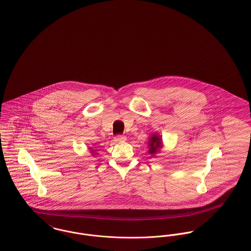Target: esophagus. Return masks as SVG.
<instances>
[{
	"label": "esophagus",
	"instance_id": "esophagus-1",
	"mask_svg": "<svg viewBox=\"0 0 251 251\" xmlns=\"http://www.w3.org/2000/svg\"><path fill=\"white\" fill-rule=\"evenodd\" d=\"M126 140V137L123 136V135H118L114 138V141L116 143H121V142H125Z\"/></svg>",
	"mask_w": 251,
	"mask_h": 251
}]
</instances>
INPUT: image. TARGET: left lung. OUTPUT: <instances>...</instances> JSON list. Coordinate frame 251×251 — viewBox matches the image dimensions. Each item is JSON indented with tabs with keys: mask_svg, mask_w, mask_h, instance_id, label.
I'll return each mask as SVG.
<instances>
[{
	"mask_svg": "<svg viewBox=\"0 0 251 251\" xmlns=\"http://www.w3.org/2000/svg\"><path fill=\"white\" fill-rule=\"evenodd\" d=\"M148 147H149V153L152 156H155L160 152L161 149L163 148V141L162 137L160 136L158 133H153L150 136L149 142H148Z\"/></svg>",
	"mask_w": 251,
	"mask_h": 251,
	"instance_id": "1",
	"label": "left lung"
}]
</instances>
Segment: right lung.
<instances>
[{
	"mask_svg": "<svg viewBox=\"0 0 251 251\" xmlns=\"http://www.w3.org/2000/svg\"><path fill=\"white\" fill-rule=\"evenodd\" d=\"M89 150H90V151H91L92 153H93V155H96V154H98V153H97L95 151H93V150H92L91 148H90Z\"/></svg>",
	"mask_w": 251,
	"mask_h": 251,
	"instance_id": "obj_1",
	"label": "right lung"
}]
</instances>
